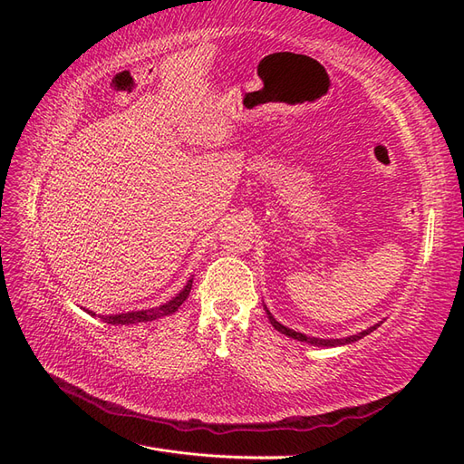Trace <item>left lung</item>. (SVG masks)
<instances>
[{
    "label": "left lung",
    "instance_id": "1",
    "mask_svg": "<svg viewBox=\"0 0 464 464\" xmlns=\"http://www.w3.org/2000/svg\"><path fill=\"white\" fill-rule=\"evenodd\" d=\"M265 307V312H266V317H269V321H271V325L276 329V331H280L283 334H286V336H290V339H296V341H300V343H307V344H314V346H327V348H331V346H344V344H353V343H356V341H360L362 336H366V334H370V333H373L379 325H382V321L379 323H375L373 327H368L366 331H362V333H356V334H350V336H344V339H317V336H307V334H304V333H298V331H294V329H288V327H285L283 323H278L275 317H273V314L266 310V305H263Z\"/></svg>",
    "mask_w": 464,
    "mask_h": 464
}]
</instances>
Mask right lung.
Instances as JSON below:
<instances>
[{
	"instance_id": "add662e5",
	"label": "right lung",
	"mask_w": 464,
	"mask_h": 464,
	"mask_svg": "<svg viewBox=\"0 0 464 464\" xmlns=\"http://www.w3.org/2000/svg\"><path fill=\"white\" fill-rule=\"evenodd\" d=\"M191 285H193V278H189L186 286L181 288L172 300H168L162 305L157 307H149V310H139V312H125V314H114V315H98L104 323H110V325H135V323H147V321H154V319H160L166 315H172L174 312H178V307L184 304L189 296L191 292ZM85 310V307H82ZM89 315H96L94 312L85 310Z\"/></svg>"
}]
</instances>
